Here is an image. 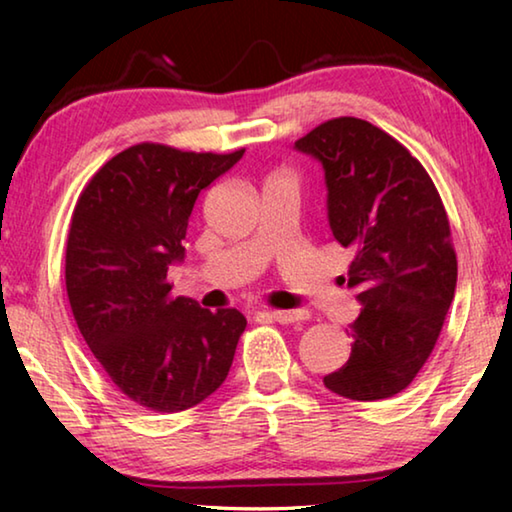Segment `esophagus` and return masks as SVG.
<instances>
[{
	"label": "esophagus",
	"mask_w": 512,
	"mask_h": 512,
	"mask_svg": "<svg viewBox=\"0 0 512 512\" xmlns=\"http://www.w3.org/2000/svg\"><path fill=\"white\" fill-rule=\"evenodd\" d=\"M268 318H273L275 323L291 325V323H302V320L309 318V311L305 309H282V311H266Z\"/></svg>",
	"instance_id": "obj_1"
}]
</instances>
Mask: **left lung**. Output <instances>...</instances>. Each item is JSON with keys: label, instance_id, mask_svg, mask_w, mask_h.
Returning a JSON list of instances; mask_svg holds the SVG:
<instances>
[{"label": "left lung", "instance_id": "left-lung-1", "mask_svg": "<svg viewBox=\"0 0 512 512\" xmlns=\"http://www.w3.org/2000/svg\"><path fill=\"white\" fill-rule=\"evenodd\" d=\"M296 149L323 164L329 228L354 250L348 287L363 305L348 363L323 384L348 400H386L427 363L454 300L445 205L409 149L370 121L329 119Z\"/></svg>", "mask_w": 512, "mask_h": 512}]
</instances>
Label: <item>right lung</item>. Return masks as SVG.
Wrapping results in <instances>:
<instances>
[{"instance_id":"1","label":"right lung","mask_w":512,"mask_h":512,"mask_svg":"<svg viewBox=\"0 0 512 512\" xmlns=\"http://www.w3.org/2000/svg\"><path fill=\"white\" fill-rule=\"evenodd\" d=\"M235 153L142 142L94 173L76 201L65 253L67 298L101 368L135 404L178 413L228 377L246 318L173 298L167 271L183 262L201 189L235 167Z\"/></svg>"}]
</instances>
